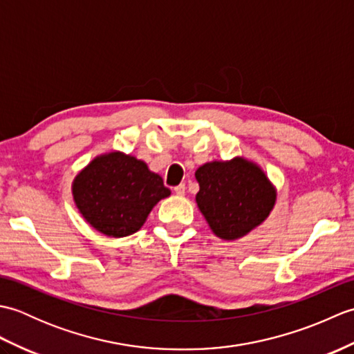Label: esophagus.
I'll use <instances>...</instances> for the list:
<instances>
[{
    "instance_id": "esophagus-1",
    "label": "esophagus",
    "mask_w": 354,
    "mask_h": 354,
    "mask_svg": "<svg viewBox=\"0 0 354 354\" xmlns=\"http://www.w3.org/2000/svg\"><path fill=\"white\" fill-rule=\"evenodd\" d=\"M175 193L178 196H184L185 194V184H179L178 187H175Z\"/></svg>"
}]
</instances>
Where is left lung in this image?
I'll use <instances>...</instances> for the list:
<instances>
[{"label":"left lung","mask_w":354,"mask_h":354,"mask_svg":"<svg viewBox=\"0 0 354 354\" xmlns=\"http://www.w3.org/2000/svg\"><path fill=\"white\" fill-rule=\"evenodd\" d=\"M194 176L199 184V212L213 234L222 240L250 234L275 207V185L257 162L243 156L202 164Z\"/></svg>","instance_id":"obj_1"}]
</instances>
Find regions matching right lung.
Returning a JSON list of instances; mask_svg holds the SVG:
<instances>
[{
  "label": "right lung",
  "mask_w": 354,
  "mask_h": 354,
  "mask_svg": "<svg viewBox=\"0 0 354 354\" xmlns=\"http://www.w3.org/2000/svg\"><path fill=\"white\" fill-rule=\"evenodd\" d=\"M71 193L82 217L108 237L137 232L170 190L162 178L132 155L112 150L97 155L73 179Z\"/></svg>",
  "instance_id": "1"
}]
</instances>
